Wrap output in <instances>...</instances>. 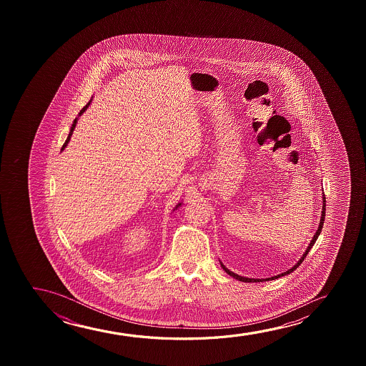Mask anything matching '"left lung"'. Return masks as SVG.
<instances>
[{
  "instance_id": "1",
  "label": "left lung",
  "mask_w": 366,
  "mask_h": 366,
  "mask_svg": "<svg viewBox=\"0 0 366 366\" xmlns=\"http://www.w3.org/2000/svg\"><path fill=\"white\" fill-rule=\"evenodd\" d=\"M325 194H324V195H322V211H321L320 225H319V229L316 230L315 235H314V237H312V240L310 241V244H309V246H307V249H306L305 252H304V255L301 256L300 260L297 261V262H296V265L292 266V267L289 269V270L285 271V272H282V274H280V275L272 276V277H267V279H249V277H244V276L237 275V274H235V272H232V271L229 270L227 267H225V265H224L222 262H220L221 267H222V269H224V270H225L226 272L229 274V275L232 276L234 279H236V280L244 281V282H261V281L275 280V279H279V277H281V276H285L287 275V274H291L292 271L296 270V269L300 266L301 262L304 261L306 255H307V254H309V251L311 250V247L314 246L315 241L317 240V237H319V235H320L321 229H322L324 221H325Z\"/></svg>"
}]
</instances>
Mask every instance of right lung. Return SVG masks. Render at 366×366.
Returning a JSON list of instances; mask_svg holds the SVG:
<instances>
[{
    "mask_svg": "<svg viewBox=\"0 0 366 366\" xmlns=\"http://www.w3.org/2000/svg\"><path fill=\"white\" fill-rule=\"evenodd\" d=\"M91 101H92V99H91V100L89 101V104H87V105L84 106V109H82V110L80 111V114H79V116L82 115V114H84V112H85V111L87 110V107L90 106ZM76 124H77V117H76L75 120H74V124H72V126H71L70 132H69V136H67V139H66L65 144H64V145H62V147H61V151L65 150L66 146H67V144L70 142L71 136H72V132H74V130H75ZM179 206H181V202L180 204H177V205H176L175 209H177ZM175 209H174V210H175Z\"/></svg>",
    "mask_w": 366,
    "mask_h": 366,
    "instance_id": "add662e5",
    "label": "right lung"
}]
</instances>
